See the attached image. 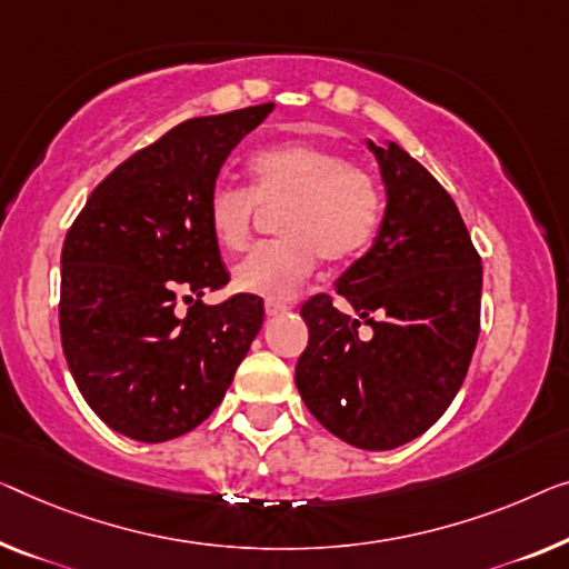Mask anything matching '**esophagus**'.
I'll return each instance as SVG.
<instances>
[{
    "instance_id": "obj_1",
    "label": "esophagus",
    "mask_w": 569,
    "mask_h": 569,
    "mask_svg": "<svg viewBox=\"0 0 569 569\" xmlns=\"http://www.w3.org/2000/svg\"><path fill=\"white\" fill-rule=\"evenodd\" d=\"M286 311H288V303L273 301V299L266 301V313H268V317H278V313H286Z\"/></svg>"
}]
</instances>
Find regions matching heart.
<instances>
[{
  "mask_svg": "<svg viewBox=\"0 0 569 569\" xmlns=\"http://www.w3.org/2000/svg\"><path fill=\"white\" fill-rule=\"evenodd\" d=\"M252 189L217 183L207 201L209 230L219 248H248L262 209H281L276 242L252 250L234 268L237 291L288 299L313 273L319 258L347 262L372 242L380 224L376 178L313 142H283L250 158Z\"/></svg>",
  "mask_w": 569,
  "mask_h": 569,
  "instance_id": "heart-1",
  "label": "heart"
}]
</instances>
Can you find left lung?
Wrapping results in <instances>:
<instances>
[{
	"instance_id": "obj_1",
	"label": "left lung",
	"mask_w": 569,
	"mask_h": 569,
	"mask_svg": "<svg viewBox=\"0 0 569 569\" xmlns=\"http://www.w3.org/2000/svg\"><path fill=\"white\" fill-rule=\"evenodd\" d=\"M366 146L386 189L383 222L335 283L355 317L325 293L301 307L309 345L296 388L335 437L383 452L421 437L460 391L480 335L482 266L437 178L391 140Z\"/></svg>"
}]
</instances>
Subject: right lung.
<instances>
[{"instance_id": "1", "label": "right lung", "mask_w": 569, "mask_h": 569, "mask_svg": "<svg viewBox=\"0 0 569 569\" xmlns=\"http://www.w3.org/2000/svg\"><path fill=\"white\" fill-rule=\"evenodd\" d=\"M273 104L186 120L101 181L61 252V342L91 411L138 442H168L222 403L262 327V299L207 307L230 273L209 230L219 168ZM178 292L198 296L186 318ZM190 298V297H187Z\"/></svg>"}]
</instances>
